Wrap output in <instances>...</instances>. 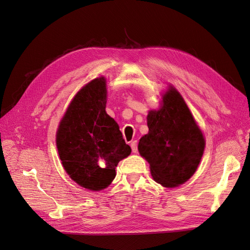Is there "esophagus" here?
<instances>
[{
  "label": "esophagus",
  "mask_w": 250,
  "mask_h": 250,
  "mask_svg": "<svg viewBox=\"0 0 250 250\" xmlns=\"http://www.w3.org/2000/svg\"><path fill=\"white\" fill-rule=\"evenodd\" d=\"M130 147H132V151L134 153H137L138 152V146H137V141H133L132 143H130Z\"/></svg>",
  "instance_id": "obj_1"
}]
</instances>
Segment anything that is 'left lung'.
Segmentation results:
<instances>
[{
	"mask_svg": "<svg viewBox=\"0 0 250 250\" xmlns=\"http://www.w3.org/2000/svg\"><path fill=\"white\" fill-rule=\"evenodd\" d=\"M162 107L148 114L149 133L139 142L156 182L174 188L188 180L198 168L205 149V139L187 104L170 87Z\"/></svg>",
	"mask_w": 250,
	"mask_h": 250,
	"instance_id": "8db88e82",
	"label": "left lung"
}]
</instances>
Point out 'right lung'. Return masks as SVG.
Masks as SVG:
<instances>
[{"label": "right lung", "mask_w": 250, "mask_h": 250, "mask_svg": "<svg viewBox=\"0 0 250 250\" xmlns=\"http://www.w3.org/2000/svg\"><path fill=\"white\" fill-rule=\"evenodd\" d=\"M106 83L92 80L74 97L60 124L57 147L70 177L90 190L107 188L115 168L132 150L112 117L105 111Z\"/></svg>", "instance_id": "right-lung-1"}]
</instances>
